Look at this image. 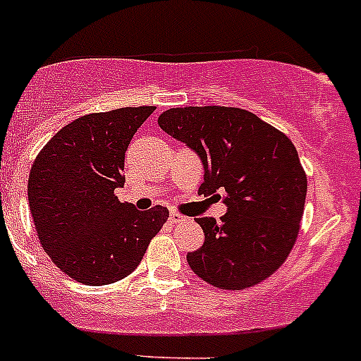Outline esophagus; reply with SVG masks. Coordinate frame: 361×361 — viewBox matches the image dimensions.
<instances>
[{
  "label": "esophagus",
  "instance_id": "34e87169",
  "mask_svg": "<svg viewBox=\"0 0 361 361\" xmlns=\"http://www.w3.org/2000/svg\"><path fill=\"white\" fill-rule=\"evenodd\" d=\"M184 219H186V216L178 215V213H171V215H170V222H171V224H178V222H183Z\"/></svg>",
  "mask_w": 361,
  "mask_h": 361
}]
</instances>
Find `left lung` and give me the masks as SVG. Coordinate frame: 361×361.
<instances>
[{
  "label": "left lung",
  "mask_w": 361,
  "mask_h": 361,
  "mask_svg": "<svg viewBox=\"0 0 361 361\" xmlns=\"http://www.w3.org/2000/svg\"><path fill=\"white\" fill-rule=\"evenodd\" d=\"M168 135L197 153L199 193L228 212L197 219L204 244L186 255L193 273L220 289H245L273 275L291 253L304 215L307 177L288 137L242 108H170Z\"/></svg>",
  "instance_id": "obj_1"
}]
</instances>
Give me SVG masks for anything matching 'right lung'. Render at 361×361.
<instances>
[{
    "label": "right lung",
    "instance_id": "right-lung-1",
    "mask_svg": "<svg viewBox=\"0 0 361 361\" xmlns=\"http://www.w3.org/2000/svg\"><path fill=\"white\" fill-rule=\"evenodd\" d=\"M153 106L119 108L72 121L41 149L28 177V206L43 250L63 273L86 286L128 276L168 209L139 212L119 202L124 153Z\"/></svg>",
    "mask_w": 361,
    "mask_h": 361
}]
</instances>
